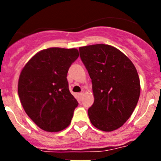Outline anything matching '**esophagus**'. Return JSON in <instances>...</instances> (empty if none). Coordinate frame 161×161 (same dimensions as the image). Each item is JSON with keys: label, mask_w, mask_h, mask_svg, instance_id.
<instances>
[{"label": "esophagus", "mask_w": 161, "mask_h": 161, "mask_svg": "<svg viewBox=\"0 0 161 161\" xmlns=\"http://www.w3.org/2000/svg\"><path fill=\"white\" fill-rule=\"evenodd\" d=\"M82 95H83V92H79V98H81V97H82Z\"/></svg>", "instance_id": "34e87169"}]
</instances>
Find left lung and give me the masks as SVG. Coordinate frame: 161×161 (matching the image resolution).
I'll return each instance as SVG.
<instances>
[{"instance_id": "obj_1", "label": "left lung", "mask_w": 161, "mask_h": 161, "mask_svg": "<svg viewBox=\"0 0 161 161\" xmlns=\"http://www.w3.org/2000/svg\"><path fill=\"white\" fill-rule=\"evenodd\" d=\"M79 50L92 79L94 103L88 110L91 123L100 130H116L130 118L139 100L140 82L136 67L110 45H90Z\"/></svg>"}]
</instances>
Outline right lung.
Segmentation results:
<instances>
[{
    "instance_id": "obj_1",
    "label": "right lung",
    "mask_w": 161,
    "mask_h": 161,
    "mask_svg": "<svg viewBox=\"0 0 161 161\" xmlns=\"http://www.w3.org/2000/svg\"><path fill=\"white\" fill-rule=\"evenodd\" d=\"M78 58L75 48H48L34 55L21 71L18 84L21 103L43 130L59 131L70 125L79 103L69 91L67 74Z\"/></svg>"
}]
</instances>
